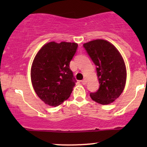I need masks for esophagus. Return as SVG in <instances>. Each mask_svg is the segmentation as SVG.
<instances>
[{
	"label": "esophagus",
	"instance_id": "obj_1",
	"mask_svg": "<svg viewBox=\"0 0 147 147\" xmlns=\"http://www.w3.org/2000/svg\"><path fill=\"white\" fill-rule=\"evenodd\" d=\"M81 82H82V84H83V85H86V83H87V81H86V79H84Z\"/></svg>",
	"mask_w": 147,
	"mask_h": 147
}]
</instances>
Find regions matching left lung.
Wrapping results in <instances>:
<instances>
[{"mask_svg":"<svg viewBox=\"0 0 147 147\" xmlns=\"http://www.w3.org/2000/svg\"><path fill=\"white\" fill-rule=\"evenodd\" d=\"M83 45L96 65L99 82L97 92L90 93L91 99L102 105L113 102L122 94L126 84V65L122 55L105 40H94Z\"/></svg>","mask_w":147,"mask_h":147,"instance_id":"left-lung-1","label":"left lung"}]
</instances>
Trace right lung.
Listing matches in <instances>:
<instances>
[{"instance_id": "add662e5", "label": "right lung", "mask_w": 147, "mask_h": 147, "mask_svg": "<svg viewBox=\"0 0 147 147\" xmlns=\"http://www.w3.org/2000/svg\"><path fill=\"white\" fill-rule=\"evenodd\" d=\"M77 47L76 43L52 41L36 54L32 65L31 80L35 92L45 104L55 107L70 96L76 80L70 62Z\"/></svg>"}]
</instances>
